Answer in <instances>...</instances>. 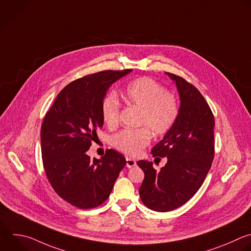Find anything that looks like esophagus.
<instances>
[{
	"mask_svg": "<svg viewBox=\"0 0 251 251\" xmlns=\"http://www.w3.org/2000/svg\"><path fill=\"white\" fill-rule=\"evenodd\" d=\"M137 164V161L134 159V158H131V157H126V165H127V168H129V169H131V168H133V166H135Z\"/></svg>",
	"mask_w": 251,
	"mask_h": 251,
	"instance_id": "obj_1",
	"label": "esophagus"
}]
</instances>
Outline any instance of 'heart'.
I'll list each match as a JSON object with an SVG mask.
<instances>
[{
    "instance_id": "b5f03b06",
    "label": "heart",
    "mask_w": 251,
    "mask_h": 251,
    "mask_svg": "<svg viewBox=\"0 0 251 251\" xmlns=\"http://www.w3.org/2000/svg\"><path fill=\"white\" fill-rule=\"evenodd\" d=\"M123 100L130 105L141 109L139 129H125L115 134L111 144L128 155H138L149 145L151 133L160 137L174 126L178 115V103L176 97L150 77H140L126 87ZM120 103L115 95H108L102 101L101 115L104 123L115 127L119 120Z\"/></svg>"
}]
</instances>
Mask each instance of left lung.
I'll use <instances>...</instances> for the list:
<instances>
[{
	"label": "left lung",
	"instance_id": "obj_1",
	"mask_svg": "<svg viewBox=\"0 0 251 251\" xmlns=\"http://www.w3.org/2000/svg\"><path fill=\"white\" fill-rule=\"evenodd\" d=\"M165 74L176 82L180 105L174 126L151 153L166 156L168 162L159 172L151 161L137 162L145 174L139 188L141 200L156 212L175 210L191 199L203 184L215 153V119L207 101L184 78Z\"/></svg>",
	"mask_w": 251,
	"mask_h": 251
}]
</instances>
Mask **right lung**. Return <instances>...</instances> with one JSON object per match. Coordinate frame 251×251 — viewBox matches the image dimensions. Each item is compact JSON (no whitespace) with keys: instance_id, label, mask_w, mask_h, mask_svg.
<instances>
[{"instance_id":"right-lung-1","label":"right lung","mask_w":251,"mask_h":251,"mask_svg":"<svg viewBox=\"0 0 251 251\" xmlns=\"http://www.w3.org/2000/svg\"><path fill=\"white\" fill-rule=\"evenodd\" d=\"M132 70L103 71L77 78L57 96L41 125L43 166L55 192L79 209L101 205L110 195L126 159L115 150L91 159L88 151L103 126L108 89Z\"/></svg>"}]
</instances>
